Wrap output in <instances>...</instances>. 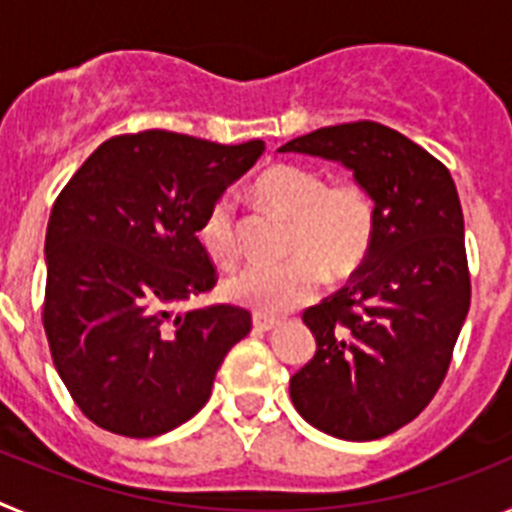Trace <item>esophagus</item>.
Listing matches in <instances>:
<instances>
[{"instance_id":"34e87169","label":"esophagus","mask_w":512,"mask_h":512,"mask_svg":"<svg viewBox=\"0 0 512 512\" xmlns=\"http://www.w3.org/2000/svg\"><path fill=\"white\" fill-rule=\"evenodd\" d=\"M282 325V320L279 318H266V315H253V328L261 330V333H266V330H274Z\"/></svg>"}]
</instances>
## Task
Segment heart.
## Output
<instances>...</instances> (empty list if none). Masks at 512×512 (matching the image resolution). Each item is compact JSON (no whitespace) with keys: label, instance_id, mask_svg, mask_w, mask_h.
Segmentation results:
<instances>
[{"label":"heart","instance_id":"1","mask_svg":"<svg viewBox=\"0 0 512 512\" xmlns=\"http://www.w3.org/2000/svg\"><path fill=\"white\" fill-rule=\"evenodd\" d=\"M253 192L292 223L282 264H251L228 279L225 292L235 305L256 315H284L318 295L325 271L351 277L364 266L377 241V202L356 179L330 182L323 171L302 164H271L256 176ZM202 248L215 264L233 266L241 256L235 207L217 197L197 230Z\"/></svg>","mask_w":512,"mask_h":512}]
</instances>
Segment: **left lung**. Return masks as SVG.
Segmentation results:
<instances>
[{"label":"left lung","mask_w":512,"mask_h":512,"mask_svg":"<svg viewBox=\"0 0 512 512\" xmlns=\"http://www.w3.org/2000/svg\"><path fill=\"white\" fill-rule=\"evenodd\" d=\"M279 151L351 169L379 217L364 266L302 312L318 351L289 379V395L330 436H390L438 392L472 300L454 179L425 148L372 120L320 128Z\"/></svg>","instance_id":"1"}]
</instances>
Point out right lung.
Wrapping results in <instances>:
<instances>
[{"label":"right lung","mask_w":512,"mask_h":512,"mask_svg":"<svg viewBox=\"0 0 512 512\" xmlns=\"http://www.w3.org/2000/svg\"><path fill=\"white\" fill-rule=\"evenodd\" d=\"M264 148L166 130L115 135L53 202L43 328L66 390L104 431L153 438L187 423L251 333L243 307L174 318L171 305L215 287L200 220Z\"/></svg>","instance_id":"1"}]
</instances>
